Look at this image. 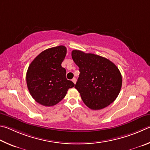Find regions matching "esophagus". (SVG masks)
Masks as SVG:
<instances>
[{"mask_svg":"<svg viewBox=\"0 0 150 150\" xmlns=\"http://www.w3.org/2000/svg\"><path fill=\"white\" fill-rule=\"evenodd\" d=\"M72 81L74 83H76V78H73Z\"/></svg>","mask_w":150,"mask_h":150,"instance_id":"obj_1","label":"esophagus"}]
</instances>
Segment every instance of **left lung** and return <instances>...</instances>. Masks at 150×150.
<instances>
[{
  "label": "left lung",
  "mask_w": 150,
  "mask_h": 150,
  "mask_svg": "<svg viewBox=\"0 0 150 150\" xmlns=\"http://www.w3.org/2000/svg\"><path fill=\"white\" fill-rule=\"evenodd\" d=\"M72 58L80 72L74 88L86 105L99 110L112 103L122 86V76L117 66L106 58L79 50H73Z\"/></svg>",
  "instance_id": "1"
}]
</instances>
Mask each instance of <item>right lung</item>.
Segmentation results:
<instances>
[{
    "mask_svg": "<svg viewBox=\"0 0 150 150\" xmlns=\"http://www.w3.org/2000/svg\"><path fill=\"white\" fill-rule=\"evenodd\" d=\"M66 54V47H52L41 52L29 66L26 73L28 90L42 105H55L64 98L68 89L75 86L67 79V72L61 66Z\"/></svg>",
    "mask_w": 150,
    "mask_h": 150,
    "instance_id": "right-lung-1",
    "label": "right lung"
}]
</instances>
